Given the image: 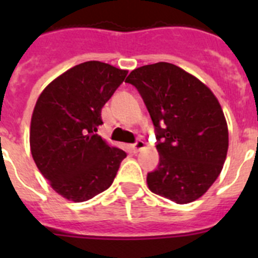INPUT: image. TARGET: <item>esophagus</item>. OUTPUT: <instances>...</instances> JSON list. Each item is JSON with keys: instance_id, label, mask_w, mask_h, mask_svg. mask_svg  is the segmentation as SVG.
<instances>
[{"instance_id": "esophagus-1", "label": "esophagus", "mask_w": 258, "mask_h": 258, "mask_svg": "<svg viewBox=\"0 0 258 258\" xmlns=\"http://www.w3.org/2000/svg\"><path fill=\"white\" fill-rule=\"evenodd\" d=\"M132 149H133L134 152H140L142 151L143 149H146V143L143 141H137L133 146H132Z\"/></svg>"}]
</instances>
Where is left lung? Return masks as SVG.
I'll return each mask as SVG.
<instances>
[{
	"label": "left lung",
	"mask_w": 258,
	"mask_h": 258,
	"mask_svg": "<svg viewBox=\"0 0 258 258\" xmlns=\"http://www.w3.org/2000/svg\"><path fill=\"white\" fill-rule=\"evenodd\" d=\"M138 89L156 131L157 169L147 174L154 194L177 204L202 198L217 179L229 149V129L211 89L166 61L136 68L126 77Z\"/></svg>",
	"instance_id": "1"
}]
</instances>
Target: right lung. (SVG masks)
I'll use <instances>...</instances> for the list:
<instances>
[{"mask_svg":"<svg viewBox=\"0 0 258 258\" xmlns=\"http://www.w3.org/2000/svg\"><path fill=\"white\" fill-rule=\"evenodd\" d=\"M126 75L107 63L85 61L52 80L36 102L32 157L52 190L71 202H86L107 190L126 157L95 133L103 124L102 107Z\"/></svg>","mask_w":258,"mask_h":258,"instance_id":"1","label":"right lung"}]
</instances>
